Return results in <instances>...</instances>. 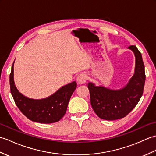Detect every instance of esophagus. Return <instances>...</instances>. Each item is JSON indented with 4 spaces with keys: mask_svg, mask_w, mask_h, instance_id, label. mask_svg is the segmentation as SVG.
Returning a JSON list of instances; mask_svg holds the SVG:
<instances>
[{
    "mask_svg": "<svg viewBox=\"0 0 156 156\" xmlns=\"http://www.w3.org/2000/svg\"><path fill=\"white\" fill-rule=\"evenodd\" d=\"M87 80V76L86 74H84V73H82V74H80L77 77V82L79 84H84L86 81Z\"/></svg>",
    "mask_w": 156,
    "mask_h": 156,
    "instance_id": "1",
    "label": "esophagus"
}]
</instances>
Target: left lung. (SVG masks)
Segmentation results:
<instances>
[{
  "mask_svg": "<svg viewBox=\"0 0 156 156\" xmlns=\"http://www.w3.org/2000/svg\"><path fill=\"white\" fill-rule=\"evenodd\" d=\"M128 49L133 52L135 58L134 74L123 88L112 90L89 82L90 103L95 113L105 120L112 121L127 115L137 105L144 92L145 74L141 54L136 46Z\"/></svg>",
  "mask_w": 156,
  "mask_h": 156,
  "instance_id": "obj_1",
  "label": "left lung"
}]
</instances>
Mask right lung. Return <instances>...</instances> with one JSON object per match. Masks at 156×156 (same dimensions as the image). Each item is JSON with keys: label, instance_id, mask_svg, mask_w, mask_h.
Listing matches in <instances>:
<instances>
[{"label": "right lung", "instance_id": "right-lung-1", "mask_svg": "<svg viewBox=\"0 0 156 156\" xmlns=\"http://www.w3.org/2000/svg\"><path fill=\"white\" fill-rule=\"evenodd\" d=\"M14 62L9 76L11 92L16 105L26 117L40 123H53L64 117L71 96L77 87L75 81L61 87L55 93L42 99H33L20 92L14 82Z\"/></svg>", "mask_w": 156, "mask_h": 156}]
</instances>
